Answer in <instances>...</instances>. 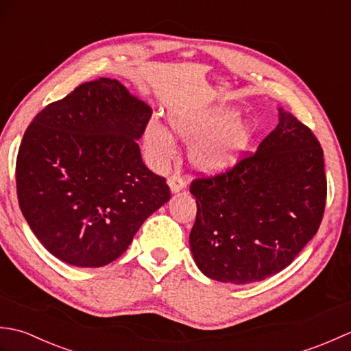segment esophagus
Segmentation results:
<instances>
[{"label":"esophagus","instance_id":"34e87169","mask_svg":"<svg viewBox=\"0 0 351 351\" xmlns=\"http://www.w3.org/2000/svg\"><path fill=\"white\" fill-rule=\"evenodd\" d=\"M169 187H170L171 193H178V191H181L185 187V181L182 180L181 176L173 175L169 180Z\"/></svg>","mask_w":351,"mask_h":351}]
</instances>
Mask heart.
<instances>
[{
	"instance_id": "1",
	"label": "heart",
	"mask_w": 351,
	"mask_h": 351,
	"mask_svg": "<svg viewBox=\"0 0 351 351\" xmlns=\"http://www.w3.org/2000/svg\"><path fill=\"white\" fill-rule=\"evenodd\" d=\"M234 110H211L204 113H185L170 117V125L178 136L197 143L191 149V161L205 173H220L240 160L252 140V126L237 122ZM145 145L154 158L164 164L175 155L170 132L158 122H149Z\"/></svg>"
}]
</instances>
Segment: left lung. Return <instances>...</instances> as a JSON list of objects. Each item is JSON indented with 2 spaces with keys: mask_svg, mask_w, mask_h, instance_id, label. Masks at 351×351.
Listing matches in <instances>:
<instances>
[{
  "mask_svg": "<svg viewBox=\"0 0 351 351\" xmlns=\"http://www.w3.org/2000/svg\"><path fill=\"white\" fill-rule=\"evenodd\" d=\"M278 111V126L256 152L190 185L197 204L190 249L210 279L244 285L270 278L293 263L323 220V149L306 125Z\"/></svg>",
  "mask_w": 351,
  "mask_h": 351,
  "instance_id": "obj_1",
  "label": "left lung"
}]
</instances>
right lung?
Wrapping results in <instances>:
<instances>
[{
    "mask_svg": "<svg viewBox=\"0 0 351 351\" xmlns=\"http://www.w3.org/2000/svg\"><path fill=\"white\" fill-rule=\"evenodd\" d=\"M151 116L117 80L98 78L29 123L16 158L19 206L37 240L63 263H113L170 199L166 178L145 166L137 145Z\"/></svg>",
    "mask_w": 351,
    "mask_h": 351,
    "instance_id": "right-lung-1",
    "label": "right lung"
}]
</instances>
